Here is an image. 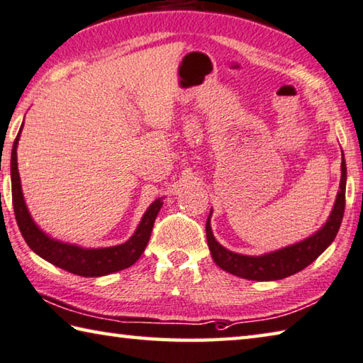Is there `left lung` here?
<instances>
[{
	"instance_id": "8db88e82",
	"label": "left lung",
	"mask_w": 363,
	"mask_h": 363,
	"mask_svg": "<svg viewBox=\"0 0 363 363\" xmlns=\"http://www.w3.org/2000/svg\"><path fill=\"white\" fill-rule=\"evenodd\" d=\"M341 156L342 159L340 191L336 194L332 212H330L327 221L322 225L320 230H317L314 234H311L309 238L300 240V242L284 247V249L263 253V255L258 257L242 255V253H236L225 249V247L215 239L211 226V215H208L206 223V233L208 250L212 253L213 262L223 271L230 272V274L249 279V281H279V279L296 274V272H300L301 269L313 263L314 259L335 240L341 226L342 215H345L347 172L345 155Z\"/></svg>"
}]
</instances>
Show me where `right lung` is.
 Instances as JSON below:
<instances>
[{
    "mask_svg": "<svg viewBox=\"0 0 363 363\" xmlns=\"http://www.w3.org/2000/svg\"><path fill=\"white\" fill-rule=\"evenodd\" d=\"M22 127L17 133L11 152L12 206H14L18 230H21L25 242L28 244L30 249L50 264L57 266V268L82 277L108 276L111 272L129 268V266L135 263L142 257L146 245H148L152 225H155L157 213L164 204V198H157L155 202H151V206L146 208L142 220H140L135 233L124 244L104 247V249H84V247L62 242V240L50 238L31 218L28 207L23 199L21 175H18L17 169V145L18 138H21Z\"/></svg>",
    "mask_w": 363,
    "mask_h": 363,
    "instance_id": "obj_1",
    "label": "right lung"
}]
</instances>
